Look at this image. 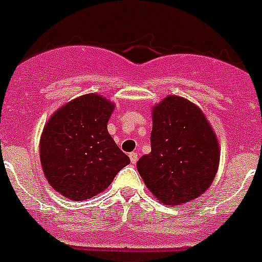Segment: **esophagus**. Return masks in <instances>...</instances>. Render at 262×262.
I'll return each mask as SVG.
<instances>
[{
    "instance_id": "1",
    "label": "esophagus",
    "mask_w": 262,
    "mask_h": 262,
    "mask_svg": "<svg viewBox=\"0 0 262 262\" xmlns=\"http://www.w3.org/2000/svg\"><path fill=\"white\" fill-rule=\"evenodd\" d=\"M129 159H130L132 164H136V162L138 161V154H137V152H130V154H129Z\"/></svg>"
}]
</instances>
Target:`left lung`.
I'll use <instances>...</instances> for the list:
<instances>
[{"label":"left lung","instance_id":"1","mask_svg":"<svg viewBox=\"0 0 262 262\" xmlns=\"http://www.w3.org/2000/svg\"><path fill=\"white\" fill-rule=\"evenodd\" d=\"M220 161L214 129L199 106L167 96L152 108L151 152L137 162L144 184L167 206L187 204L212 184Z\"/></svg>","mask_w":262,"mask_h":262}]
</instances>
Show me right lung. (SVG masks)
I'll return each mask as SVG.
<instances>
[{"instance_id":"1","label":"right lung","mask_w":262,"mask_h":262,"mask_svg":"<svg viewBox=\"0 0 262 262\" xmlns=\"http://www.w3.org/2000/svg\"><path fill=\"white\" fill-rule=\"evenodd\" d=\"M115 105L97 93L69 101L51 115L39 141L46 179L74 201L95 197L130 162L107 132Z\"/></svg>"}]
</instances>
